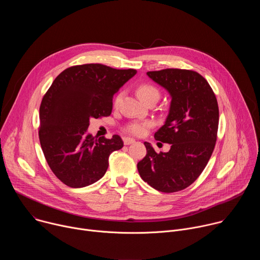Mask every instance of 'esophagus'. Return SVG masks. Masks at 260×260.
<instances>
[{
  "label": "esophagus",
  "mask_w": 260,
  "mask_h": 260,
  "mask_svg": "<svg viewBox=\"0 0 260 260\" xmlns=\"http://www.w3.org/2000/svg\"><path fill=\"white\" fill-rule=\"evenodd\" d=\"M123 143H124V145H131V144L135 143V140L133 138H123Z\"/></svg>",
  "instance_id": "1"
}]
</instances>
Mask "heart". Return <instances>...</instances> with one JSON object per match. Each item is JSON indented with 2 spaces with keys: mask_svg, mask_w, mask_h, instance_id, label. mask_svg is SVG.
Returning a JSON list of instances; mask_svg holds the SVG:
<instances>
[{
  "mask_svg": "<svg viewBox=\"0 0 260 260\" xmlns=\"http://www.w3.org/2000/svg\"><path fill=\"white\" fill-rule=\"evenodd\" d=\"M137 94L139 99L144 103L150 99H159V91L156 87L151 84H142L137 89ZM121 100V93L115 98L114 105L117 106ZM150 127V122H133L126 126V131L135 136H142Z\"/></svg>",
  "mask_w": 260,
  "mask_h": 260,
  "instance_id": "obj_1",
  "label": "heart"
}]
</instances>
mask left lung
I'll return each mask as SVG.
<instances>
[{"mask_svg":"<svg viewBox=\"0 0 260 260\" xmlns=\"http://www.w3.org/2000/svg\"><path fill=\"white\" fill-rule=\"evenodd\" d=\"M147 75L171 95L168 117L154 134L155 140L171 144V149L156 153L145 142L147 154L138 162V171L158 191H180L199 178L213 153L218 103L208 81L194 71L165 69Z\"/></svg>","mask_w":260,"mask_h":260,"instance_id":"8db88e82","label":"left lung"}]
</instances>
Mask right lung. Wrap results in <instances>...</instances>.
Listing matches in <instances>:
<instances>
[{
  "mask_svg": "<svg viewBox=\"0 0 260 260\" xmlns=\"http://www.w3.org/2000/svg\"><path fill=\"white\" fill-rule=\"evenodd\" d=\"M137 74L101 63L74 66L62 71L43 96L39 139L48 166L68 186L81 188L106 173L109 156L123 147L114 135L95 140L87 133L90 118L112 112V99Z\"/></svg>",
  "mask_w": 260,
  "mask_h": 260,
  "instance_id": "1",
  "label": "right lung"
}]
</instances>
